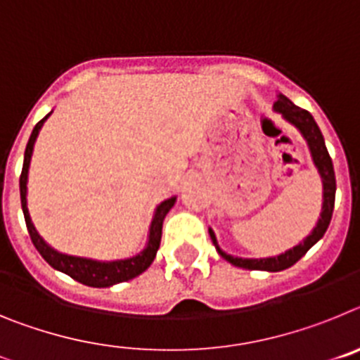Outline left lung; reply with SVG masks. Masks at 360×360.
Instances as JSON below:
<instances>
[{
	"mask_svg": "<svg viewBox=\"0 0 360 360\" xmlns=\"http://www.w3.org/2000/svg\"><path fill=\"white\" fill-rule=\"evenodd\" d=\"M274 111L279 113L283 119L290 122L294 128H297V131L303 135V139L307 141L308 149H310L311 162L317 167V173L321 176V182H323V207H321L319 219H317L316 227L311 229V232L307 238H303V241H299L295 247L285 250L279 256L272 257H259V259H254V257H236L227 254L225 250L219 249L218 240H216V234L212 229H209V236H211L212 245L216 247L218 254L224 259H227L231 265L240 266V269L247 270H266V272H279V270H285L288 266H292L294 263H297L308 250L324 236V232L328 229L330 219H332L333 212V203H335V173H333V164L332 158L328 155V149L324 144L323 133H321L319 126L316 124L314 117L308 113L303 108L295 106L290 98L285 97V95L279 94L278 101L274 103Z\"/></svg>",
	"mask_w": 360,
	"mask_h": 360,
	"instance_id": "left-lung-1",
	"label": "left lung"
}]
</instances>
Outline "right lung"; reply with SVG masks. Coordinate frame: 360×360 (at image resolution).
Segmentation results:
<instances>
[{
  "label": "right lung",
  "instance_id": "add662e5",
  "mask_svg": "<svg viewBox=\"0 0 360 360\" xmlns=\"http://www.w3.org/2000/svg\"><path fill=\"white\" fill-rule=\"evenodd\" d=\"M52 115L50 111L49 115L41 119L36 124V128L32 131L30 139H28L27 149H25V160H23V171H21V176H19V193H21V207H23L25 221H27L28 234L32 238V243L36 245V249L39 250L41 256L44 257V262L49 263L50 266H53L59 272H65L66 276L73 278L75 281L82 283V285H88V287L95 288H106L113 287L117 283L129 281V279L141 276L144 270L149 269V265L153 263L155 256H157V250L160 247V238H162V224H164L165 214L173 209V205L176 203V196H171V198L164 200L162 203H158L157 209H155V214H153L151 225H149L148 232V243H146L144 249L136 256L126 257V259H113V262H98V259H91V257H81V256H70V254L59 252L56 250L50 243H46L43 236L37 232L36 225L32 224L30 212H28L27 205V184H28V167H30L32 160V151H34V144L37 141V135H39L41 128H43L44 120Z\"/></svg>",
  "mask_w": 360,
  "mask_h": 360
}]
</instances>
